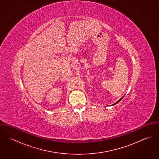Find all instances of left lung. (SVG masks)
<instances>
[{"instance_id":"left-lung-1","label":"left lung","mask_w":159,"mask_h":159,"mask_svg":"<svg viewBox=\"0 0 159 159\" xmlns=\"http://www.w3.org/2000/svg\"><path fill=\"white\" fill-rule=\"evenodd\" d=\"M124 97V95L123 97H121V98H120V99H119L118 101H117V102H116L115 103H114L113 105H112V106H113V105H116L117 103H119V102H120V100H121L123 98V97Z\"/></svg>"}]
</instances>
